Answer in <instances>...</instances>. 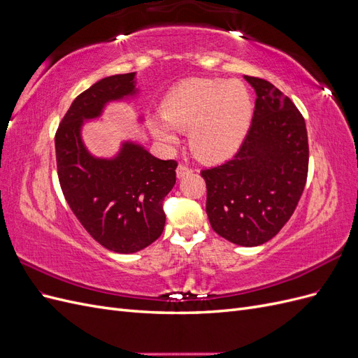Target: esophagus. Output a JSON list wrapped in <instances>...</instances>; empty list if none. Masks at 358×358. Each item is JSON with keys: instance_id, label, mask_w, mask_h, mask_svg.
I'll list each match as a JSON object with an SVG mask.
<instances>
[{"instance_id": "1", "label": "esophagus", "mask_w": 358, "mask_h": 358, "mask_svg": "<svg viewBox=\"0 0 358 358\" xmlns=\"http://www.w3.org/2000/svg\"><path fill=\"white\" fill-rule=\"evenodd\" d=\"M192 173V169H189L188 166H185V164H179L178 166V169H176V176L180 179V178H183V176H187V175H191Z\"/></svg>"}]
</instances>
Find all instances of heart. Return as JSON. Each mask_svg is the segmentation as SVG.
<instances>
[{
  "mask_svg": "<svg viewBox=\"0 0 358 358\" xmlns=\"http://www.w3.org/2000/svg\"><path fill=\"white\" fill-rule=\"evenodd\" d=\"M252 113L251 94L241 80L194 78L173 86L161 103L162 119H150L149 128L166 146L178 143L176 129H188L192 154L218 162L241 148Z\"/></svg>",
  "mask_w": 358,
  "mask_h": 358,
  "instance_id": "b5f03b06",
  "label": "heart"
}]
</instances>
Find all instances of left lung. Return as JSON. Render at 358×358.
<instances>
[{"instance_id":"1","label":"left lung","mask_w":358,"mask_h":358,"mask_svg":"<svg viewBox=\"0 0 358 358\" xmlns=\"http://www.w3.org/2000/svg\"><path fill=\"white\" fill-rule=\"evenodd\" d=\"M245 80L257 94L251 128L230 161L201 170V176L213 231L236 245L258 246L294 213L306 185L309 146L294 103L264 79Z\"/></svg>"}]
</instances>
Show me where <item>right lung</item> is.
<instances>
[{"mask_svg": "<svg viewBox=\"0 0 358 358\" xmlns=\"http://www.w3.org/2000/svg\"><path fill=\"white\" fill-rule=\"evenodd\" d=\"M136 94V73L99 80L76 96L55 134L64 197L83 229L117 254L137 252L161 236L162 201L176 183L178 162L158 159L134 142H124L113 158H96L85 148L80 131L107 103Z\"/></svg>", "mask_w": 358, "mask_h": 358, "instance_id": "1", "label": "right lung"}]
</instances>
